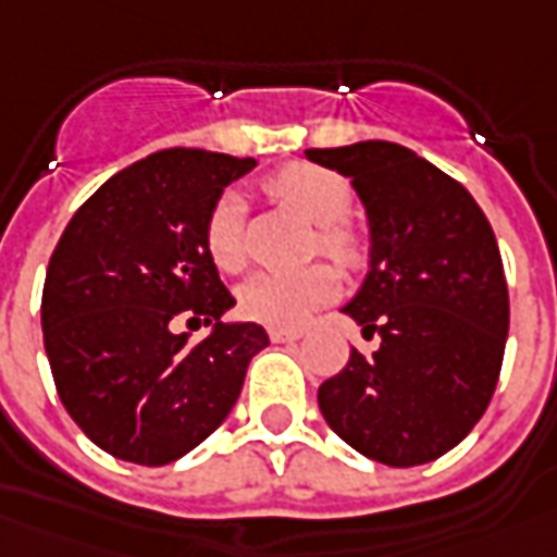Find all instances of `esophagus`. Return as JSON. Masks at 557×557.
Listing matches in <instances>:
<instances>
[{
  "label": "esophagus",
  "instance_id": "1",
  "mask_svg": "<svg viewBox=\"0 0 557 557\" xmlns=\"http://www.w3.org/2000/svg\"><path fill=\"white\" fill-rule=\"evenodd\" d=\"M302 336V330H282V327H270V339L272 343H297Z\"/></svg>",
  "mask_w": 557,
  "mask_h": 557
}]
</instances>
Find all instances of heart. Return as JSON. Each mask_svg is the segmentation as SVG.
<instances>
[{"label": "heart", "mask_w": 557, "mask_h": 557, "mask_svg": "<svg viewBox=\"0 0 557 557\" xmlns=\"http://www.w3.org/2000/svg\"><path fill=\"white\" fill-rule=\"evenodd\" d=\"M270 194L315 224L312 248L339 267L360 260V242L345 224L351 212V187L336 172L312 163H290L270 178ZM206 251L221 272H239L248 260L245 248V202L227 190L206 218ZM336 275L324 263L297 272H255L239 285V312L267 327H300L318 306L333 300Z\"/></svg>", "instance_id": "obj_1"}]
</instances>
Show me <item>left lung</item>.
<instances>
[{
	"label": "left lung",
	"mask_w": 557,
	"mask_h": 557,
	"mask_svg": "<svg viewBox=\"0 0 557 557\" xmlns=\"http://www.w3.org/2000/svg\"><path fill=\"white\" fill-rule=\"evenodd\" d=\"M351 178L370 227V272L343 306L373 358L351 348L318 388L336 436L388 467L436 461L476 428L504 363L509 294L488 218L467 187L394 141L309 148Z\"/></svg>",
	"instance_id": "8db88e82"
}]
</instances>
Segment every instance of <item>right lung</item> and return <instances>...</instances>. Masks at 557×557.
<instances>
[{
    "label": "right lung",
    "instance_id": "add662e5",
    "mask_svg": "<svg viewBox=\"0 0 557 557\" xmlns=\"http://www.w3.org/2000/svg\"><path fill=\"white\" fill-rule=\"evenodd\" d=\"M255 166L157 151L111 175L53 248L41 294L53 385L72 421L121 461L163 467L197 448L270 345L255 321H224L236 300L202 236L224 187ZM187 314L213 327L202 344L177 333Z\"/></svg>",
    "mask_w": 557,
    "mask_h": 557
}]
</instances>
